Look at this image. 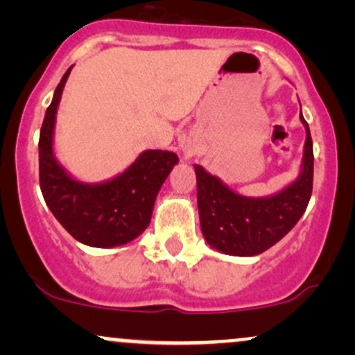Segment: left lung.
Returning <instances> with one entry per match:
<instances>
[{"mask_svg":"<svg viewBox=\"0 0 355 355\" xmlns=\"http://www.w3.org/2000/svg\"><path fill=\"white\" fill-rule=\"evenodd\" d=\"M300 173L291 185L268 197H245L218 177L195 165L202 234L211 248L227 255L252 257L275 245L307 209L313 182V148L307 121Z\"/></svg>","mask_w":355,"mask_h":355,"instance_id":"8db88e82","label":"left lung"}]
</instances>
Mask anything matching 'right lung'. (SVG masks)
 <instances>
[{
	"mask_svg": "<svg viewBox=\"0 0 355 355\" xmlns=\"http://www.w3.org/2000/svg\"><path fill=\"white\" fill-rule=\"evenodd\" d=\"M70 67L46 108L40 132V187L48 209L63 229L89 247L125 245L145 232L157 195L178 157L168 150H145L125 172L110 180L87 183L60 164L53 148L56 112Z\"/></svg>",
	"mask_w": 355,
	"mask_h": 355,
	"instance_id": "1",
	"label": "right lung"
}]
</instances>
